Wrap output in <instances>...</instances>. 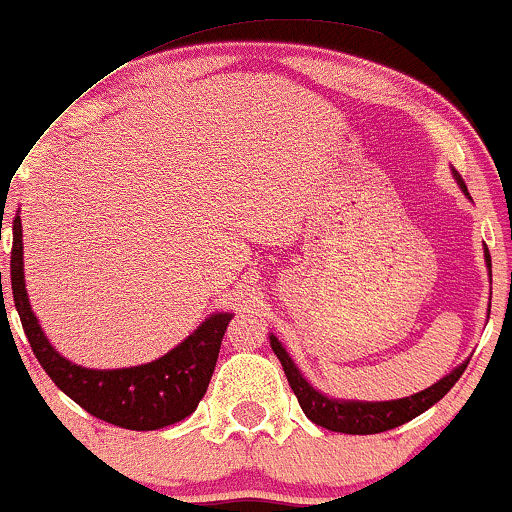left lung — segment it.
Wrapping results in <instances>:
<instances>
[{"label": "left lung", "instance_id": "1", "mask_svg": "<svg viewBox=\"0 0 512 512\" xmlns=\"http://www.w3.org/2000/svg\"><path fill=\"white\" fill-rule=\"evenodd\" d=\"M453 177L462 189V194H465L467 198H472L470 191H467L465 182H462V177L455 170H453ZM484 261H486V268H489V275H491V254L486 246H484ZM489 311H491V302H489ZM270 347H273V352L278 354L282 371H285L287 381H290V386L294 390V395H297L299 405H302L306 417L328 431H338V434H354V436L381 434V431L395 429V426H402L405 422H410V419L419 417V414L429 410L431 405H436V402L441 400L443 395H446L448 390L455 386V383H458V378L465 374L467 364H470L465 359V362H462L460 366H455L448 376H443L441 381L434 383V386L419 390V393L410 395V398L383 400V402L340 400V398H330V395L321 393V390H316L314 386H311V383L304 378L302 371H299V366L292 362V357L287 354L285 347H282V342L275 338L273 333H270Z\"/></svg>", "mask_w": 512, "mask_h": 512}]
</instances>
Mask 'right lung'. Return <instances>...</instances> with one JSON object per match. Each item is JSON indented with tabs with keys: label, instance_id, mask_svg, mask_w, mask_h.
I'll use <instances>...</instances> for the list:
<instances>
[{
	"label": "right lung",
	"instance_id": "obj_1",
	"mask_svg": "<svg viewBox=\"0 0 512 512\" xmlns=\"http://www.w3.org/2000/svg\"><path fill=\"white\" fill-rule=\"evenodd\" d=\"M11 290L33 354L54 386L93 417L131 431L162 429L182 422L196 410L218 362L222 335L234 316L227 311L210 314L189 338L179 342L165 357L148 364L126 366V369H86L69 362L54 350L45 330L40 328L38 316L30 309L18 213L14 218V246H11Z\"/></svg>",
	"mask_w": 512,
	"mask_h": 512
}]
</instances>
